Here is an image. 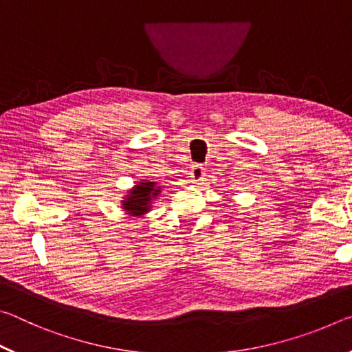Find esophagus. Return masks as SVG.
Segmentation results:
<instances>
[{"instance_id":"obj_1","label":"esophagus","mask_w":352,"mask_h":352,"mask_svg":"<svg viewBox=\"0 0 352 352\" xmlns=\"http://www.w3.org/2000/svg\"><path fill=\"white\" fill-rule=\"evenodd\" d=\"M189 177H190V180H192L194 183L204 182V178H205V168H204V166H201V164H194L192 168H190Z\"/></svg>"}]
</instances>
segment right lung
Instances as JSON below:
<instances>
[{"label": "right lung", "instance_id": "obj_1", "mask_svg": "<svg viewBox=\"0 0 352 352\" xmlns=\"http://www.w3.org/2000/svg\"><path fill=\"white\" fill-rule=\"evenodd\" d=\"M158 194V188H155V183H141L136 186L132 192H130L129 197L124 201V208L129 212L135 214V216H141L147 211L148 201L152 200V197Z\"/></svg>", "mask_w": 352, "mask_h": 352}]
</instances>
